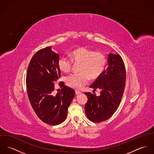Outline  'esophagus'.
I'll return each instance as SVG.
<instances>
[{
    "mask_svg": "<svg viewBox=\"0 0 154 154\" xmlns=\"http://www.w3.org/2000/svg\"><path fill=\"white\" fill-rule=\"evenodd\" d=\"M75 92H76V95H78V94H81V92L80 91H76Z\"/></svg>",
    "mask_w": 154,
    "mask_h": 154,
    "instance_id": "obj_1",
    "label": "esophagus"
}]
</instances>
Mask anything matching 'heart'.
Masks as SVG:
<instances>
[{"label": "heart", "instance_id": "1", "mask_svg": "<svg viewBox=\"0 0 154 154\" xmlns=\"http://www.w3.org/2000/svg\"><path fill=\"white\" fill-rule=\"evenodd\" d=\"M107 58L104 53L95 51L85 47H81L70 53V59L62 56L59 57L57 65L64 73L69 72L74 63H81L78 73H73L66 78L67 85L75 89H81L89 81L98 78L104 72L107 65Z\"/></svg>", "mask_w": 154, "mask_h": 154}]
</instances>
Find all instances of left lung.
<instances>
[{"mask_svg": "<svg viewBox=\"0 0 154 154\" xmlns=\"http://www.w3.org/2000/svg\"><path fill=\"white\" fill-rule=\"evenodd\" d=\"M107 62V69L90 86L95 91L100 89V95L85 92L88 97L85 113L93 122H104L114 114L120 104L125 88L126 74L122 57L119 54H110Z\"/></svg>", "mask_w": 154, "mask_h": 154, "instance_id": "8db88e82", "label": "left lung"}]
</instances>
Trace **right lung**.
Instances as JSON below:
<instances>
[{"instance_id": "obj_1", "label": "right lung", "mask_w": 154, "mask_h": 154, "mask_svg": "<svg viewBox=\"0 0 154 154\" xmlns=\"http://www.w3.org/2000/svg\"><path fill=\"white\" fill-rule=\"evenodd\" d=\"M59 55L47 47L37 51L28 66L26 76L27 94L38 118L50 125L63 122L75 91L60 82L61 90L54 92V82L60 77L57 62Z\"/></svg>"}]
</instances>
